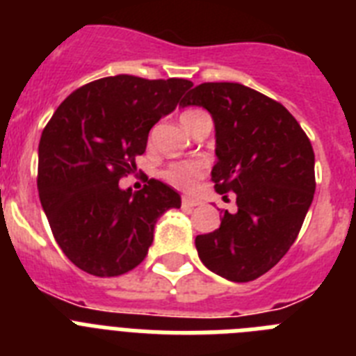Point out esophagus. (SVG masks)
Here are the masks:
<instances>
[{
	"label": "esophagus",
	"instance_id": "34e87169",
	"mask_svg": "<svg viewBox=\"0 0 356 356\" xmlns=\"http://www.w3.org/2000/svg\"><path fill=\"white\" fill-rule=\"evenodd\" d=\"M201 204L199 199H193V197H184L183 199V208H195V206Z\"/></svg>",
	"mask_w": 356,
	"mask_h": 356
}]
</instances>
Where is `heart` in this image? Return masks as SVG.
<instances>
[{
  "label": "heart",
  "mask_w": 356,
  "mask_h": 356,
  "mask_svg": "<svg viewBox=\"0 0 356 356\" xmlns=\"http://www.w3.org/2000/svg\"><path fill=\"white\" fill-rule=\"evenodd\" d=\"M201 115H206V112L202 110H186L181 115V122L184 124V128H188L195 119H199ZM206 173V164L201 161H188V163H177L172 164L166 172H164V181L170 183L172 186L179 188V190H184V192H190L193 190L197 184V181Z\"/></svg>",
  "instance_id": "heart-1"
}]
</instances>
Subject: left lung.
<instances>
[{
    "label": "left lung",
    "instance_id": "1",
    "mask_svg": "<svg viewBox=\"0 0 356 356\" xmlns=\"http://www.w3.org/2000/svg\"><path fill=\"white\" fill-rule=\"evenodd\" d=\"M181 106H202L215 122V190L237 211L197 235L202 264L232 282L270 271L295 243L315 193V154L297 119L277 101L238 83H202Z\"/></svg>",
    "mask_w": 356,
    "mask_h": 356
}]
</instances>
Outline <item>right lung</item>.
<instances>
[{
	"instance_id": "right-lung-1",
	"label": "right lung",
	"mask_w": 356,
	"mask_h": 356,
	"mask_svg": "<svg viewBox=\"0 0 356 356\" xmlns=\"http://www.w3.org/2000/svg\"><path fill=\"white\" fill-rule=\"evenodd\" d=\"M188 79L103 77L63 101L40 141L38 190L54 238L70 262L95 277H118L145 261L155 222L181 195L150 179L119 188L137 170L148 132L175 110Z\"/></svg>"
}]
</instances>
